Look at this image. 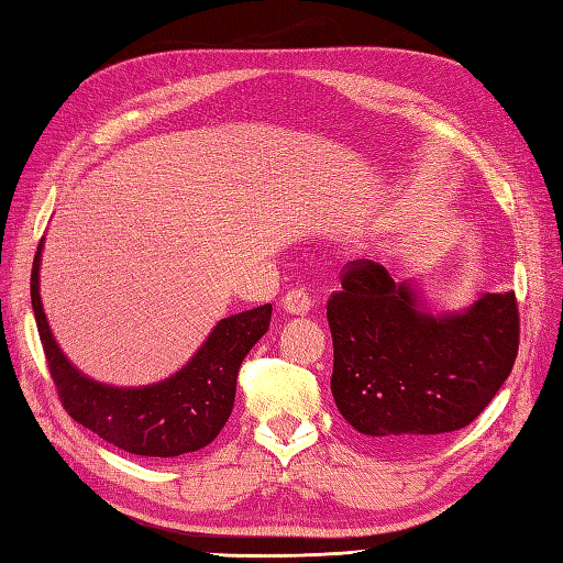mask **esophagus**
Returning a JSON list of instances; mask_svg holds the SVG:
<instances>
[{"mask_svg":"<svg viewBox=\"0 0 563 563\" xmlns=\"http://www.w3.org/2000/svg\"><path fill=\"white\" fill-rule=\"evenodd\" d=\"M283 309L288 314H307L312 309V297L305 288H292L283 297Z\"/></svg>","mask_w":563,"mask_h":563,"instance_id":"esophagus-1","label":"esophagus"}]
</instances>
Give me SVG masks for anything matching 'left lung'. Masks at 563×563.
Segmentation results:
<instances>
[{"mask_svg": "<svg viewBox=\"0 0 563 563\" xmlns=\"http://www.w3.org/2000/svg\"><path fill=\"white\" fill-rule=\"evenodd\" d=\"M327 319L331 394L357 433L426 440L470 426L508 379L520 343L516 292L430 314L411 283L375 261H351Z\"/></svg>", "mask_w": 563, "mask_h": 563, "instance_id": "1", "label": "left lung"}]
</instances>
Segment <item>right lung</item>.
<instances>
[{
  "label": "right lung",
  "instance_id": "add662e5",
  "mask_svg": "<svg viewBox=\"0 0 563 563\" xmlns=\"http://www.w3.org/2000/svg\"><path fill=\"white\" fill-rule=\"evenodd\" d=\"M41 251L43 239L33 258L31 305L65 411L106 442L142 457H178L210 445L232 413L239 367L268 331L273 307L261 305L220 319L198 353L157 385H101L67 361L47 327L38 280Z\"/></svg>",
  "mask_w": 563,
  "mask_h": 563
}]
</instances>
